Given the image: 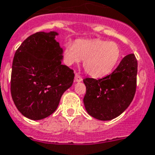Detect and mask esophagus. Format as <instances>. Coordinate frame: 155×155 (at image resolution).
<instances>
[{
  "label": "esophagus",
  "instance_id": "obj_1",
  "mask_svg": "<svg viewBox=\"0 0 155 155\" xmlns=\"http://www.w3.org/2000/svg\"><path fill=\"white\" fill-rule=\"evenodd\" d=\"M75 82H81L82 81V78H81V76H80L79 74H75Z\"/></svg>",
  "mask_w": 155,
  "mask_h": 155
}]
</instances>
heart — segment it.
<instances>
[{
    "label": "heart",
    "mask_w": 155,
    "mask_h": 155,
    "mask_svg": "<svg viewBox=\"0 0 155 155\" xmlns=\"http://www.w3.org/2000/svg\"><path fill=\"white\" fill-rule=\"evenodd\" d=\"M63 61L68 66L80 63L84 59V67L87 74L95 78L110 74L122 57L121 48L115 42L102 39H78L74 44L64 47Z\"/></svg>",
    "instance_id": "heart-1"
}]
</instances>
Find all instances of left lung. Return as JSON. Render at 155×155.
I'll use <instances>...</instances> for the list:
<instances>
[{
  "label": "left lung",
  "instance_id": "obj_1",
  "mask_svg": "<svg viewBox=\"0 0 155 155\" xmlns=\"http://www.w3.org/2000/svg\"><path fill=\"white\" fill-rule=\"evenodd\" d=\"M137 72V61L134 54H130L110 75L100 80L84 79V104L87 113L100 120H110L120 116L134 99Z\"/></svg>",
  "mask_w": 155,
  "mask_h": 155
}]
</instances>
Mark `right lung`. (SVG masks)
<instances>
[{"instance_id": "add662e5", "label": "right lung", "mask_w": 155, "mask_h": 155, "mask_svg": "<svg viewBox=\"0 0 155 155\" xmlns=\"http://www.w3.org/2000/svg\"><path fill=\"white\" fill-rule=\"evenodd\" d=\"M58 34L38 32L17 50L12 66L11 95L18 111L30 120H42L57 109L61 97L71 87L73 70L62 64Z\"/></svg>"}]
</instances>
